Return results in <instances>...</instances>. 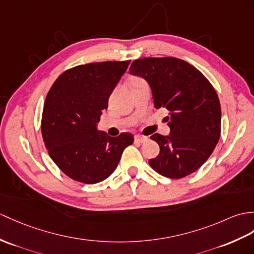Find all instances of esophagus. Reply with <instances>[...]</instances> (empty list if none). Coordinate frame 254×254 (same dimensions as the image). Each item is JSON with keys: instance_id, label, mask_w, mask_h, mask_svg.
I'll list each match as a JSON object with an SVG mask.
<instances>
[{"instance_id": "esophagus-1", "label": "esophagus", "mask_w": 254, "mask_h": 254, "mask_svg": "<svg viewBox=\"0 0 254 254\" xmlns=\"http://www.w3.org/2000/svg\"><path fill=\"white\" fill-rule=\"evenodd\" d=\"M147 138L146 136H141V135H135V141H136V143H144V141H146Z\"/></svg>"}]
</instances>
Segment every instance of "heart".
Segmentation results:
<instances>
[{
  "label": "heart",
  "mask_w": 254,
  "mask_h": 254,
  "mask_svg": "<svg viewBox=\"0 0 254 254\" xmlns=\"http://www.w3.org/2000/svg\"><path fill=\"white\" fill-rule=\"evenodd\" d=\"M137 79H138V78H133V79H132V81H133V80H137Z\"/></svg>",
  "instance_id": "obj_1"
}]
</instances>
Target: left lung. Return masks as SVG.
I'll use <instances>...</instances> for the list:
<instances>
[{
	"label": "left lung",
	"instance_id": "8db88e82",
	"mask_svg": "<svg viewBox=\"0 0 254 254\" xmlns=\"http://www.w3.org/2000/svg\"><path fill=\"white\" fill-rule=\"evenodd\" d=\"M129 73L148 82L155 107L170 113V135L150 136L160 147L150 167L169 179L193 173L220 139L221 105L214 87L192 64L175 57L140 58L132 63Z\"/></svg>",
	"mask_w": 254,
	"mask_h": 254
}]
</instances>
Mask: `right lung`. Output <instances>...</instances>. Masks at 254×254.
<instances>
[{
    "mask_svg": "<svg viewBox=\"0 0 254 254\" xmlns=\"http://www.w3.org/2000/svg\"><path fill=\"white\" fill-rule=\"evenodd\" d=\"M129 61L91 63L68 69L47 93L42 136L52 160L76 182L96 184L116 170L123 150L134 137H111L97 123Z\"/></svg>",
    "mask_w": 254,
    "mask_h": 254,
    "instance_id": "add662e5",
    "label": "right lung"
}]
</instances>
